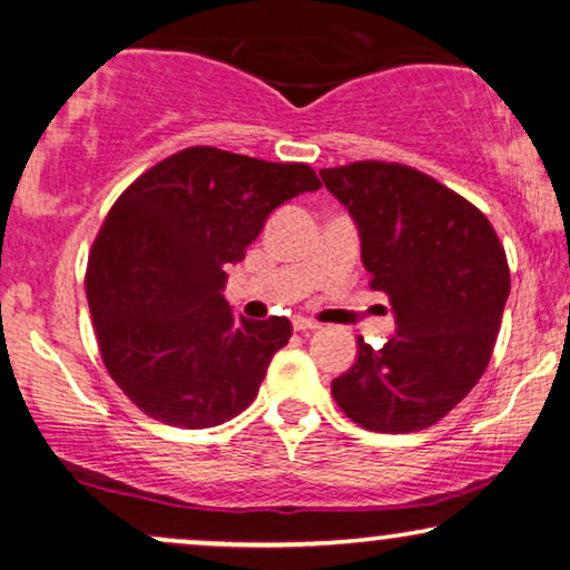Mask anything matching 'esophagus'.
I'll use <instances>...</instances> for the list:
<instances>
[{
	"label": "esophagus",
	"instance_id": "1",
	"mask_svg": "<svg viewBox=\"0 0 570 570\" xmlns=\"http://www.w3.org/2000/svg\"><path fill=\"white\" fill-rule=\"evenodd\" d=\"M293 330H295V332H316V330H318V324L314 322V318L295 316V318H293Z\"/></svg>",
	"mask_w": 570,
	"mask_h": 570
}]
</instances>
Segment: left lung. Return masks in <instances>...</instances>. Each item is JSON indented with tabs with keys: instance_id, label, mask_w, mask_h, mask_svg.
<instances>
[{
	"instance_id": "1",
	"label": "left lung",
	"mask_w": 570,
	"mask_h": 570,
	"mask_svg": "<svg viewBox=\"0 0 570 570\" xmlns=\"http://www.w3.org/2000/svg\"><path fill=\"white\" fill-rule=\"evenodd\" d=\"M361 233L373 291L396 332L332 381L340 410L365 431H425L485 373L511 291L493 225L456 191L410 166L361 160L318 170Z\"/></svg>"
}]
</instances>
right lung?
Returning <instances> with one entry per match:
<instances>
[{"mask_svg":"<svg viewBox=\"0 0 570 570\" xmlns=\"http://www.w3.org/2000/svg\"><path fill=\"white\" fill-rule=\"evenodd\" d=\"M318 186L303 163L186 147L116 199L85 287L100 357L145 415L194 431L254 402L293 326L233 316L225 269L244 259L269 213Z\"/></svg>","mask_w":570,"mask_h":570,"instance_id":"add662e5","label":"right lung"}]
</instances>
